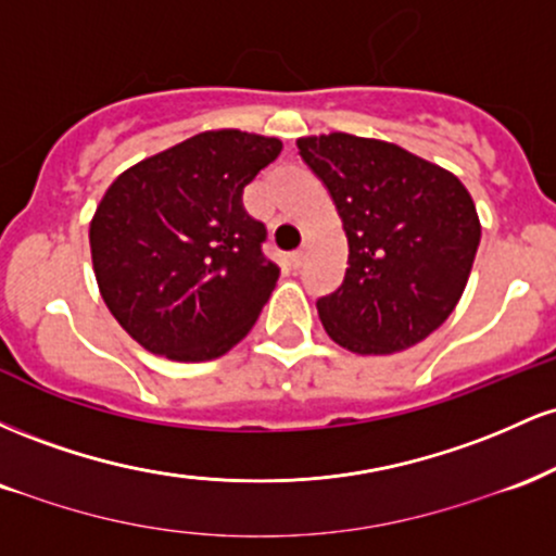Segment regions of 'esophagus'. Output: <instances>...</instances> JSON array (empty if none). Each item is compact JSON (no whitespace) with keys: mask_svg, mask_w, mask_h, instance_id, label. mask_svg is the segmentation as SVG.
Here are the masks:
<instances>
[{"mask_svg":"<svg viewBox=\"0 0 556 556\" xmlns=\"http://www.w3.org/2000/svg\"><path fill=\"white\" fill-rule=\"evenodd\" d=\"M305 258H308V242H303V245L298 248L295 253H292V266H295V269H300V266L305 264Z\"/></svg>","mask_w":556,"mask_h":556,"instance_id":"1","label":"esophagus"}]
</instances>
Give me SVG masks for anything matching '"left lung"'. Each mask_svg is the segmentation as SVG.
Returning a JSON list of instances; mask_svg holds the SVG:
<instances>
[{
	"instance_id": "left-lung-1",
	"label": "left lung",
	"mask_w": 556,
	"mask_h": 556,
	"mask_svg": "<svg viewBox=\"0 0 556 556\" xmlns=\"http://www.w3.org/2000/svg\"><path fill=\"white\" fill-rule=\"evenodd\" d=\"M348 235L340 290L316 303L327 334L358 355L413 348L455 311L481 242L468 188L397 143L350 132L298 138Z\"/></svg>"
}]
</instances>
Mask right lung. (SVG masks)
I'll return each instance as SVG.
<instances>
[{
    "label": "right lung",
    "mask_w": 556,
    "mask_h": 556,
    "mask_svg": "<svg viewBox=\"0 0 556 556\" xmlns=\"http://www.w3.org/2000/svg\"><path fill=\"white\" fill-rule=\"evenodd\" d=\"M282 140L206 130L132 164L106 188L88 229L106 308L149 353L214 361L235 348L277 285L266 227L242 190Z\"/></svg>",
    "instance_id": "obj_1"
}]
</instances>
